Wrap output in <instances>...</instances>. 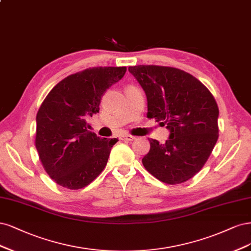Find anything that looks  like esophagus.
<instances>
[{"mask_svg":"<svg viewBox=\"0 0 251 251\" xmlns=\"http://www.w3.org/2000/svg\"><path fill=\"white\" fill-rule=\"evenodd\" d=\"M120 140L121 141H133V140H135V136H132L130 134H122V135H120Z\"/></svg>","mask_w":251,"mask_h":251,"instance_id":"esophagus-1","label":"esophagus"}]
</instances>
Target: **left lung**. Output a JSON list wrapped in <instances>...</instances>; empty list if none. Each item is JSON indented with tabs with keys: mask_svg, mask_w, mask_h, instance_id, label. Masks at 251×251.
Masks as SVG:
<instances>
[{
	"mask_svg": "<svg viewBox=\"0 0 251 251\" xmlns=\"http://www.w3.org/2000/svg\"><path fill=\"white\" fill-rule=\"evenodd\" d=\"M128 71L146 94L147 117L170 130L164 144L148 139L150 150L142 159L145 169L168 184L189 180L204 166L219 136L214 96L179 69L134 66Z\"/></svg>",
	"mask_w": 251,
	"mask_h": 251,
	"instance_id": "left-lung-1",
	"label": "left lung"
}]
</instances>
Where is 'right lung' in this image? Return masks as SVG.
Masks as SVG:
<instances>
[{
	"mask_svg": "<svg viewBox=\"0 0 251 251\" xmlns=\"http://www.w3.org/2000/svg\"><path fill=\"white\" fill-rule=\"evenodd\" d=\"M126 67L90 68L56 84L36 115L35 146L43 167L63 188L79 190L100 175L117 139H100L86 120L99 112L102 96Z\"/></svg>",
	"mask_w": 251,
	"mask_h": 251,
	"instance_id": "obj_1",
	"label": "right lung"
}]
</instances>
